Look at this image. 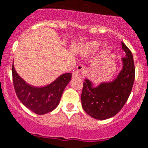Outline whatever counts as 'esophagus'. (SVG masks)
<instances>
[{"label": "esophagus", "mask_w": 148, "mask_h": 148, "mask_svg": "<svg viewBox=\"0 0 148 148\" xmlns=\"http://www.w3.org/2000/svg\"><path fill=\"white\" fill-rule=\"evenodd\" d=\"M85 73V67L82 65H79L76 67V69L73 72V78H81Z\"/></svg>", "instance_id": "34e87169"}]
</instances>
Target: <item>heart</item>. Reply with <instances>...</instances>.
Wrapping results in <instances>:
<instances>
[{
    "instance_id": "1",
    "label": "heart",
    "mask_w": 148,
    "mask_h": 148,
    "mask_svg": "<svg viewBox=\"0 0 148 148\" xmlns=\"http://www.w3.org/2000/svg\"><path fill=\"white\" fill-rule=\"evenodd\" d=\"M100 46V43L97 42V41H90V42H88V43L85 44L82 47L81 50V53L82 56L84 57H88L89 55L92 54V53L95 52V51H97V48ZM107 47L105 46L102 48V51H101V53H107Z\"/></svg>"
}]
</instances>
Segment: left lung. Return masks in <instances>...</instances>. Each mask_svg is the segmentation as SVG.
<instances>
[{"label": "left lung", "mask_w": 148, "mask_h": 148, "mask_svg": "<svg viewBox=\"0 0 148 148\" xmlns=\"http://www.w3.org/2000/svg\"><path fill=\"white\" fill-rule=\"evenodd\" d=\"M125 57L123 67L115 79L95 86L88 79L83 83L81 95L83 110L90 116L104 120L114 116L126 103L135 81V64L131 51L122 41Z\"/></svg>", "instance_id": "obj_1"}]
</instances>
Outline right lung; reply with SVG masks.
Instances as JSON below:
<instances>
[{
  "label": "right lung",
  "mask_w": 148,
  "mask_h": 148,
  "mask_svg": "<svg viewBox=\"0 0 148 148\" xmlns=\"http://www.w3.org/2000/svg\"><path fill=\"white\" fill-rule=\"evenodd\" d=\"M12 75L19 100L28 109L38 115L50 113L58 106L63 91L72 78V73H64L49 85L35 87L25 82L18 75L13 64Z\"/></svg>",
  "instance_id": "add662e5"
}]
</instances>
